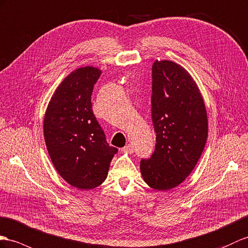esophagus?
I'll use <instances>...</instances> for the list:
<instances>
[{"label": "esophagus", "instance_id": "obj_1", "mask_svg": "<svg viewBox=\"0 0 248 248\" xmlns=\"http://www.w3.org/2000/svg\"><path fill=\"white\" fill-rule=\"evenodd\" d=\"M121 150H122V152H124V153L131 154V153H134V146H132L131 144H127V145H126V146H124Z\"/></svg>", "mask_w": 248, "mask_h": 248}]
</instances>
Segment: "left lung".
<instances>
[{
  "mask_svg": "<svg viewBox=\"0 0 248 248\" xmlns=\"http://www.w3.org/2000/svg\"><path fill=\"white\" fill-rule=\"evenodd\" d=\"M152 119L155 148L141 160L143 180L155 190H168L189 176L208 135L207 112L194 78L168 60L153 64Z\"/></svg>",
  "mask_w": 248,
  "mask_h": 248,
  "instance_id": "obj_1",
  "label": "left lung"
}]
</instances>
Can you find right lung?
Listing matches in <instances>:
<instances>
[{
    "label": "right lung",
    "mask_w": 248,
    "mask_h": 248,
    "mask_svg": "<svg viewBox=\"0 0 248 248\" xmlns=\"http://www.w3.org/2000/svg\"><path fill=\"white\" fill-rule=\"evenodd\" d=\"M101 74L93 66L70 72L51 96L44 117V139L54 168L82 190L104 182L118 153L107 143L93 111L92 93Z\"/></svg>",
    "instance_id": "1"
}]
</instances>
